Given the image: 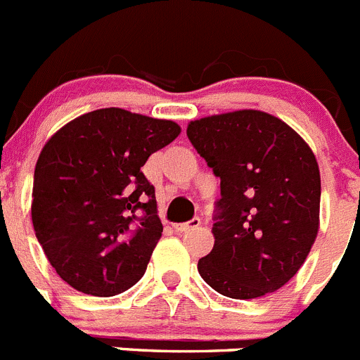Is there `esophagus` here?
<instances>
[{"label": "esophagus", "instance_id": "1", "mask_svg": "<svg viewBox=\"0 0 360 360\" xmlns=\"http://www.w3.org/2000/svg\"><path fill=\"white\" fill-rule=\"evenodd\" d=\"M200 226V218H191V220L184 221V224H179V226H176V231L177 233H190V231L197 229V227Z\"/></svg>", "mask_w": 360, "mask_h": 360}]
</instances>
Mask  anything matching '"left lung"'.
I'll return each instance as SVG.
<instances>
[{
  "label": "left lung",
  "mask_w": 360,
  "mask_h": 360,
  "mask_svg": "<svg viewBox=\"0 0 360 360\" xmlns=\"http://www.w3.org/2000/svg\"><path fill=\"white\" fill-rule=\"evenodd\" d=\"M186 134L220 177L214 245L199 259L200 277L238 300L281 290L320 229L321 181L311 147L259 110L191 120Z\"/></svg>",
  "instance_id": "8db88e82"
}]
</instances>
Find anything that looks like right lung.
I'll list each match as a JSON object with an SVG mask.
<instances>
[{
	"label": "right lung",
	"mask_w": 360,
	"mask_h": 360,
	"mask_svg": "<svg viewBox=\"0 0 360 360\" xmlns=\"http://www.w3.org/2000/svg\"><path fill=\"white\" fill-rule=\"evenodd\" d=\"M179 133L172 120L103 108L70 120L44 146L33 176V229L74 290L113 297L146 274L163 226L142 167Z\"/></svg>",
	"instance_id": "add662e5"
}]
</instances>
